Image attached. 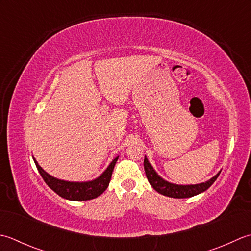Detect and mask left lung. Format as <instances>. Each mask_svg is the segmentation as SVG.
<instances>
[{
  "label": "left lung",
  "instance_id": "obj_1",
  "mask_svg": "<svg viewBox=\"0 0 251 251\" xmlns=\"http://www.w3.org/2000/svg\"><path fill=\"white\" fill-rule=\"evenodd\" d=\"M144 169L147 180L151 183L152 188L158 193L162 194V195L172 198H188L198 195V194L208 190L220 175L219 172L217 176H214L209 181L201 184H195V185H176V184H172L165 181L162 177L158 176L156 171L151 166V163L148 162L146 157L144 159Z\"/></svg>",
  "mask_w": 251,
  "mask_h": 251
}]
</instances>
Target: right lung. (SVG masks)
<instances>
[{
  "instance_id": "1",
  "label": "right lung",
  "mask_w": 251,
  "mask_h": 251,
  "mask_svg": "<svg viewBox=\"0 0 251 251\" xmlns=\"http://www.w3.org/2000/svg\"><path fill=\"white\" fill-rule=\"evenodd\" d=\"M33 160H34L35 166L38 168L41 176L43 177L44 182L48 184L50 188H52L56 194H58L60 197H63L65 199H69V201H90V199L96 198L97 196H100V194H103L105 192L106 188L109 185L112 171H114V168L117 160H118V157L115 158V159L111 161L109 167L106 169L100 176L95 178L94 181L81 182V183L67 182V181L58 180V178L53 177L39 166V163L35 161L34 158Z\"/></svg>"
}]
</instances>
